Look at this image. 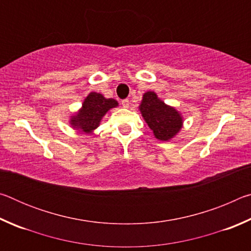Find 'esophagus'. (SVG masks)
I'll use <instances>...</instances> for the list:
<instances>
[{"label": "esophagus", "mask_w": 251, "mask_h": 251, "mask_svg": "<svg viewBox=\"0 0 251 251\" xmlns=\"http://www.w3.org/2000/svg\"><path fill=\"white\" fill-rule=\"evenodd\" d=\"M122 105H123V107H124V108H128L129 107V100H123Z\"/></svg>", "instance_id": "1"}]
</instances>
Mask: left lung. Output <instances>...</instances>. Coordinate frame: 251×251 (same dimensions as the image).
I'll use <instances>...</instances> for the list:
<instances>
[{
  "label": "left lung",
  "mask_w": 251,
  "mask_h": 251,
  "mask_svg": "<svg viewBox=\"0 0 251 251\" xmlns=\"http://www.w3.org/2000/svg\"><path fill=\"white\" fill-rule=\"evenodd\" d=\"M139 112L158 141H171L182 128L181 114L173 106L165 104L155 92L148 91L143 95Z\"/></svg>",
  "instance_id": "obj_1"
}]
</instances>
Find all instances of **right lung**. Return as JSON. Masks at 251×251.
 I'll return each mask as SVG.
<instances>
[{"label":"right lung","mask_w":251,"mask_h":251,"mask_svg":"<svg viewBox=\"0 0 251 251\" xmlns=\"http://www.w3.org/2000/svg\"><path fill=\"white\" fill-rule=\"evenodd\" d=\"M118 101L105 97L96 92H91L84 100L80 107L71 116L70 124L74 129L85 134H93L100 126L101 118L109 109L117 107Z\"/></svg>","instance_id":"add662e5"}]
</instances>
